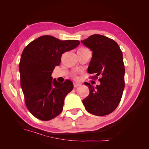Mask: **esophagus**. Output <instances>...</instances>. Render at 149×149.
<instances>
[{"mask_svg":"<svg viewBox=\"0 0 149 149\" xmlns=\"http://www.w3.org/2000/svg\"><path fill=\"white\" fill-rule=\"evenodd\" d=\"M73 86H74V88H77L78 86H81V84L79 83H76H76H74Z\"/></svg>","mask_w":149,"mask_h":149,"instance_id":"esophagus-1","label":"esophagus"}]
</instances>
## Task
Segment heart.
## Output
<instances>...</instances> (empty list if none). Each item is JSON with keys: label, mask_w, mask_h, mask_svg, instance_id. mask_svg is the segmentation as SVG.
<instances>
[{"label": "heart", "mask_w": 149, "mask_h": 149, "mask_svg": "<svg viewBox=\"0 0 149 149\" xmlns=\"http://www.w3.org/2000/svg\"><path fill=\"white\" fill-rule=\"evenodd\" d=\"M80 49H85L84 48H80Z\"/></svg>", "instance_id": "obj_1"}]
</instances>
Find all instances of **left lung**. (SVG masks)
<instances>
[{"label":"left lung","instance_id":"left-lung-1","mask_svg":"<svg viewBox=\"0 0 149 149\" xmlns=\"http://www.w3.org/2000/svg\"><path fill=\"white\" fill-rule=\"evenodd\" d=\"M93 52L88 72L92 78L100 76V85L94 87L88 83L89 96L83 100L90 114L103 116L109 114L118 107L125 86V68L123 52L114 40L95 34L81 41Z\"/></svg>","mask_w":149,"mask_h":149}]
</instances>
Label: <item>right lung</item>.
Instances as JSON below:
<instances>
[{
    "instance_id": "obj_1",
    "label": "right lung",
    "mask_w": 149,
    "mask_h": 149,
    "mask_svg": "<svg viewBox=\"0 0 149 149\" xmlns=\"http://www.w3.org/2000/svg\"><path fill=\"white\" fill-rule=\"evenodd\" d=\"M79 43L78 40L62 41L43 35L24 48L19 63L20 85L26 106L35 118L49 120L62 112L65 98L73 84L68 79L59 83L51 76L55 66L60 64L62 54Z\"/></svg>"
}]
</instances>
